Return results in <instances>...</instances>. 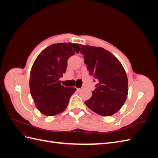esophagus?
<instances>
[{"label":"esophagus","mask_w":158,"mask_h":158,"mask_svg":"<svg viewBox=\"0 0 158 158\" xmlns=\"http://www.w3.org/2000/svg\"><path fill=\"white\" fill-rule=\"evenodd\" d=\"M81 89H81V88H76V90H77L78 92H80V91Z\"/></svg>","instance_id":"esophagus-1"}]
</instances>
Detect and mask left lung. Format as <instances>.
Instances as JSON below:
<instances>
[{"instance_id": "1", "label": "left lung", "mask_w": 158, "mask_h": 158, "mask_svg": "<svg viewBox=\"0 0 158 158\" xmlns=\"http://www.w3.org/2000/svg\"><path fill=\"white\" fill-rule=\"evenodd\" d=\"M84 63L97 81L92 96L85 104L95 113L108 117L117 113L128 95V78L121 62L102 47L80 45Z\"/></svg>"}]
</instances>
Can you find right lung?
I'll list each match as a JSON object with an SVG mask.
<instances>
[{"label": "right lung", "instance_id": "add662e5", "mask_svg": "<svg viewBox=\"0 0 158 158\" xmlns=\"http://www.w3.org/2000/svg\"><path fill=\"white\" fill-rule=\"evenodd\" d=\"M80 51L78 44L59 43L49 45L37 56L30 71V89L37 109L46 116L63 112L76 89L61 85L67 60Z\"/></svg>", "mask_w": 158, "mask_h": 158}]
</instances>
